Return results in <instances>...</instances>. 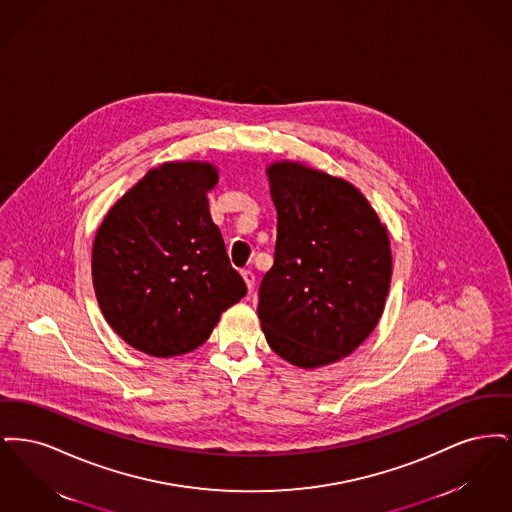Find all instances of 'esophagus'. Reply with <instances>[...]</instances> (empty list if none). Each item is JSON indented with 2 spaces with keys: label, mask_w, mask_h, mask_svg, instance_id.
Instances as JSON below:
<instances>
[{
  "label": "esophagus",
  "mask_w": 512,
  "mask_h": 512,
  "mask_svg": "<svg viewBox=\"0 0 512 512\" xmlns=\"http://www.w3.org/2000/svg\"><path fill=\"white\" fill-rule=\"evenodd\" d=\"M242 276H244L245 286H247L249 292H251L253 286H255V274H253L251 270H242Z\"/></svg>",
  "instance_id": "esophagus-1"
}]
</instances>
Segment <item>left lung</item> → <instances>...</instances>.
Wrapping results in <instances>:
<instances>
[{
    "label": "left lung",
    "mask_w": 512,
    "mask_h": 512,
    "mask_svg": "<svg viewBox=\"0 0 512 512\" xmlns=\"http://www.w3.org/2000/svg\"><path fill=\"white\" fill-rule=\"evenodd\" d=\"M267 174L278 234L274 265L259 286L265 338L292 365L336 363L384 313L388 230L365 195L341 178L286 161Z\"/></svg>",
    "instance_id": "left-lung-1"
}]
</instances>
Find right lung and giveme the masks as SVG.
Listing matches in <instances>:
<instances>
[{
  "label": "right lung",
  "instance_id": "obj_1",
  "mask_svg": "<svg viewBox=\"0 0 512 512\" xmlns=\"http://www.w3.org/2000/svg\"><path fill=\"white\" fill-rule=\"evenodd\" d=\"M209 163H165L122 195L92 249L99 309L128 345L153 357L194 351L244 297L207 192Z\"/></svg>",
  "mask_w": 512,
  "mask_h": 512
}]
</instances>
